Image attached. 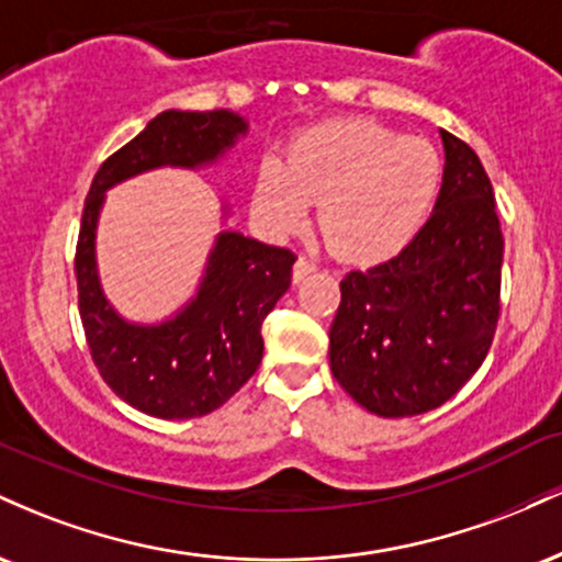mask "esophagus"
Returning a JSON list of instances; mask_svg holds the SVG:
<instances>
[{
  "label": "esophagus",
  "instance_id": "esophagus-1",
  "mask_svg": "<svg viewBox=\"0 0 562 562\" xmlns=\"http://www.w3.org/2000/svg\"><path fill=\"white\" fill-rule=\"evenodd\" d=\"M312 272H317V263L308 261V259H303V256H301L299 261L293 263V280H295V282H301L303 277H308Z\"/></svg>",
  "mask_w": 562,
  "mask_h": 562
}]
</instances>
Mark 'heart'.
I'll return each mask as SVG.
<instances>
[{
	"label": "heart",
	"instance_id": "b5f03b06",
	"mask_svg": "<svg viewBox=\"0 0 562 562\" xmlns=\"http://www.w3.org/2000/svg\"><path fill=\"white\" fill-rule=\"evenodd\" d=\"M441 184L443 160L430 142L370 119H338L301 132L285 160H263L254 205L269 229L293 232L314 200L335 254L380 261L420 232Z\"/></svg>",
	"mask_w": 562,
	"mask_h": 562
}]
</instances>
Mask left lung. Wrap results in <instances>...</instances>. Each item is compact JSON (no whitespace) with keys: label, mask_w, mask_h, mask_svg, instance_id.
<instances>
[{"label":"left lung","mask_w":562,"mask_h":562,"mask_svg":"<svg viewBox=\"0 0 562 562\" xmlns=\"http://www.w3.org/2000/svg\"><path fill=\"white\" fill-rule=\"evenodd\" d=\"M443 184L398 256L340 280L330 370L380 417L449 402L475 375L499 319L502 237L494 190L473 147L443 132Z\"/></svg>","instance_id":"8db88e82"}]
</instances>
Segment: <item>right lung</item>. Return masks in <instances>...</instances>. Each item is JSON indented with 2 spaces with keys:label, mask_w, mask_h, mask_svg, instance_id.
I'll use <instances>...</instances> for the list:
<instances>
[{
  "label": "right lung",
  "mask_w": 562,
  "mask_h": 562,
  "mask_svg": "<svg viewBox=\"0 0 562 562\" xmlns=\"http://www.w3.org/2000/svg\"><path fill=\"white\" fill-rule=\"evenodd\" d=\"M248 132L232 111H164L94 173L83 203L76 282L89 351L128 406L160 420H190L229 402L263 357L261 325L290 288L295 254L240 232H218L195 299L158 325L121 317L97 274L94 237L105 192L160 166L216 164Z\"/></svg>",
  "instance_id": "add662e5"
}]
</instances>
